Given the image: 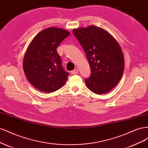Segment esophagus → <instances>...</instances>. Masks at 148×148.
Listing matches in <instances>:
<instances>
[{
  "mask_svg": "<svg viewBox=\"0 0 148 148\" xmlns=\"http://www.w3.org/2000/svg\"><path fill=\"white\" fill-rule=\"evenodd\" d=\"M78 73V70L77 69H75L73 70H72V71H71V75H76V74H77Z\"/></svg>",
  "mask_w": 148,
  "mask_h": 148,
  "instance_id": "1",
  "label": "esophagus"
}]
</instances>
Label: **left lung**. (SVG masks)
<instances>
[{
	"label": "left lung",
	"mask_w": 148,
	"mask_h": 148,
	"mask_svg": "<svg viewBox=\"0 0 148 148\" xmlns=\"http://www.w3.org/2000/svg\"><path fill=\"white\" fill-rule=\"evenodd\" d=\"M86 53L90 77L85 79L89 90L97 95L110 91L119 83L124 70V58L116 40L106 31L95 26L73 29Z\"/></svg>",
	"instance_id": "8db88e82"
}]
</instances>
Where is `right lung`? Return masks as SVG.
Listing matches in <instances>:
<instances>
[{
    "label": "right lung",
    "instance_id": "right-lung-1",
    "mask_svg": "<svg viewBox=\"0 0 148 148\" xmlns=\"http://www.w3.org/2000/svg\"><path fill=\"white\" fill-rule=\"evenodd\" d=\"M70 34L68 31L51 27L39 33L31 42L23 70L28 81L39 91L54 92L65 84L69 73L62 66L57 49Z\"/></svg>",
    "mask_w": 148,
    "mask_h": 148
}]
</instances>
